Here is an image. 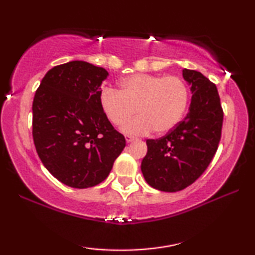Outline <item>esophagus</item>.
I'll list each match as a JSON object with an SVG mask.
<instances>
[{"label":"esophagus","mask_w":255,"mask_h":255,"mask_svg":"<svg viewBox=\"0 0 255 255\" xmlns=\"http://www.w3.org/2000/svg\"><path fill=\"white\" fill-rule=\"evenodd\" d=\"M125 139H127V141L128 142H131V141H133V140H135V137H132V135H127V137H125Z\"/></svg>","instance_id":"obj_1"}]
</instances>
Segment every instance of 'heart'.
<instances>
[{
  "label": "heart",
  "instance_id": "heart-1",
  "mask_svg": "<svg viewBox=\"0 0 255 255\" xmlns=\"http://www.w3.org/2000/svg\"><path fill=\"white\" fill-rule=\"evenodd\" d=\"M189 89L175 75L134 74L121 82V89L103 88L100 104L114 125H123L138 111L139 116L124 125L123 131L144 134L154 128L166 133L176 127L186 113Z\"/></svg>",
  "mask_w": 255,
  "mask_h": 255
}]
</instances>
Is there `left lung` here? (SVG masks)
I'll return each instance as SVG.
<instances>
[{
    "instance_id": "obj_1",
    "label": "left lung",
    "mask_w": 255,
    "mask_h": 255,
    "mask_svg": "<svg viewBox=\"0 0 255 255\" xmlns=\"http://www.w3.org/2000/svg\"><path fill=\"white\" fill-rule=\"evenodd\" d=\"M190 85L189 113L159 139H147L141 161L146 182L161 191H180L194 183L210 165L222 137L223 113L217 87L197 71L184 68Z\"/></svg>"
}]
</instances>
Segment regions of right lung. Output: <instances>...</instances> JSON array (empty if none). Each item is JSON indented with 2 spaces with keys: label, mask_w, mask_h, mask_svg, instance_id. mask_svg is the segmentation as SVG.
Instances as JSON below:
<instances>
[{
  "label": "right lung",
  "mask_w": 255,
  "mask_h": 255,
  "mask_svg": "<svg viewBox=\"0 0 255 255\" xmlns=\"http://www.w3.org/2000/svg\"><path fill=\"white\" fill-rule=\"evenodd\" d=\"M106 69L69 61L50 69L32 103V135L46 169L66 186L85 189L104 181L125 138L100 104Z\"/></svg>",
  "instance_id": "1"
}]
</instances>
